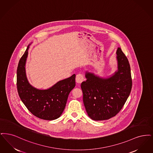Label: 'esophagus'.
<instances>
[{
  "instance_id": "1",
  "label": "esophagus",
  "mask_w": 153,
  "mask_h": 153,
  "mask_svg": "<svg viewBox=\"0 0 153 153\" xmlns=\"http://www.w3.org/2000/svg\"><path fill=\"white\" fill-rule=\"evenodd\" d=\"M76 82L78 83H81L84 80V76L82 74H78L76 76Z\"/></svg>"
}]
</instances>
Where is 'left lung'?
I'll return each mask as SVG.
<instances>
[{
	"mask_svg": "<svg viewBox=\"0 0 153 153\" xmlns=\"http://www.w3.org/2000/svg\"><path fill=\"white\" fill-rule=\"evenodd\" d=\"M118 71L108 78L86 73L87 80L81 83L83 101L88 115L95 120L115 116L126 103L132 88L130 66L120 49L117 51Z\"/></svg>",
	"mask_w": 153,
	"mask_h": 153,
	"instance_id": "obj_1",
	"label": "left lung"
}]
</instances>
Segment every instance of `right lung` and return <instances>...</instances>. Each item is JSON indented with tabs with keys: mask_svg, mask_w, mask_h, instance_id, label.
<instances>
[{
	"mask_svg": "<svg viewBox=\"0 0 153 153\" xmlns=\"http://www.w3.org/2000/svg\"><path fill=\"white\" fill-rule=\"evenodd\" d=\"M29 46L30 45L19 60L17 68L16 86L19 97L35 117L42 120H56L63 113L69 93L75 86V75L60 80L47 90L34 88L30 85L26 75L25 65Z\"/></svg>",
	"mask_w": 153,
	"mask_h": 153,
	"instance_id": "add662e5",
	"label": "right lung"
}]
</instances>
